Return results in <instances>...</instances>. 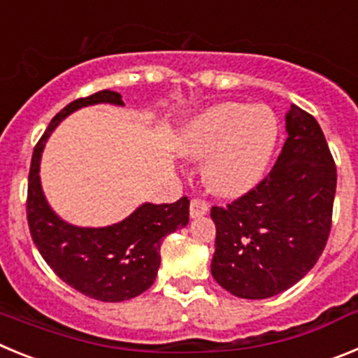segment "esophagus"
<instances>
[{
    "mask_svg": "<svg viewBox=\"0 0 358 358\" xmlns=\"http://www.w3.org/2000/svg\"><path fill=\"white\" fill-rule=\"evenodd\" d=\"M208 202L201 201V199H192V202H189V215H192V218H197V217H202V215L208 213Z\"/></svg>",
    "mask_w": 358,
    "mask_h": 358,
    "instance_id": "esophagus-1",
    "label": "esophagus"
}]
</instances>
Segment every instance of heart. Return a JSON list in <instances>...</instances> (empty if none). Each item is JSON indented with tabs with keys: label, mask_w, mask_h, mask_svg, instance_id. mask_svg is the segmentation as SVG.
Here are the masks:
<instances>
[{
	"label": "heart",
	"mask_w": 358,
	"mask_h": 358,
	"mask_svg": "<svg viewBox=\"0 0 358 358\" xmlns=\"http://www.w3.org/2000/svg\"><path fill=\"white\" fill-rule=\"evenodd\" d=\"M276 136V118L265 107L220 103L189 125L185 152L206 157L204 181L215 194L240 195L262 177Z\"/></svg>",
	"instance_id": "obj_1"
}]
</instances>
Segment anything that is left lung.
Returning a JSON list of instances; mask_svg holds the SVG:
<instances>
[{
  "mask_svg": "<svg viewBox=\"0 0 358 358\" xmlns=\"http://www.w3.org/2000/svg\"><path fill=\"white\" fill-rule=\"evenodd\" d=\"M287 138L273 170L248 194L211 208L217 227L211 274L243 299L290 289L324 251L337 169L317 120L290 106Z\"/></svg>",
  "mask_w": 358,
  "mask_h": 358,
  "instance_id": "8db88e82",
  "label": "left lung"
}]
</instances>
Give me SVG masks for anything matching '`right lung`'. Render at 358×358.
Here are the masks:
<instances>
[{
  "label": "right lung",
  "instance_id": "right-lung-1",
  "mask_svg": "<svg viewBox=\"0 0 358 358\" xmlns=\"http://www.w3.org/2000/svg\"><path fill=\"white\" fill-rule=\"evenodd\" d=\"M93 103L123 106L122 94L103 90L78 98L57 113L37 141L28 173L27 218L44 262L64 283L98 301L118 303L140 296L154 283L161 242L189 218L188 197L172 204H143L125 220L107 227H77L53 213L39 181L41 154L50 132L73 110Z\"/></svg>",
  "mask_w": 358,
  "mask_h": 358
}]
</instances>
